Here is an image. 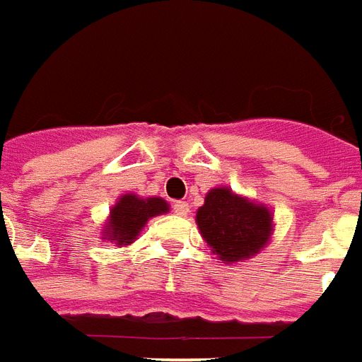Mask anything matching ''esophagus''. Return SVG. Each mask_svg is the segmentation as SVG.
I'll use <instances>...</instances> for the list:
<instances>
[{
	"instance_id": "34e87169",
	"label": "esophagus",
	"mask_w": 362,
	"mask_h": 362,
	"mask_svg": "<svg viewBox=\"0 0 362 362\" xmlns=\"http://www.w3.org/2000/svg\"><path fill=\"white\" fill-rule=\"evenodd\" d=\"M173 211H175L177 216H187V214H189V204L183 202V200H179V202L173 204Z\"/></svg>"
}]
</instances>
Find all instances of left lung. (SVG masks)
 I'll list each match as a JSON object with an SVG mask.
<instances>
[{"instance_id":"obj_1","label":"left lung","mask_w":362,"mask_h":362,"mask_svg":"<svg viewBox=\"0 0 362 362\" xmlns=\"http://www.w3.org/2000/svg\"><path fill=\"white\" fill-rule=\"evenodd\" d=\"M197 225L211 252L227 263L262 252L273 235L271 210L227 187H216L206 194L197 211Z\"/></svg>"}]
</instances>
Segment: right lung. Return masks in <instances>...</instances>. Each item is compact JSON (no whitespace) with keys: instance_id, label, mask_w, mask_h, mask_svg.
I'll list each match as a JSON object with an SVG mask.
<instances>
[{"instance_id":"obj_1","label":"right lung","mask_w":362,"mask_h":362,"mask_svg":"<svg viewBox=\"0 0 362 362\" xmlns=\"http://www.w3.org/2000/svg\"><path fill=\"white\" fill-rule=\"evenodd\" d=\"M168 210L170 206L164 198H141L127 192L124 197H119L118 202L112 206L103 238L116 243L118 246H129L139 236L151 217L168 214Z\"/></svg>"}]
</instances>
